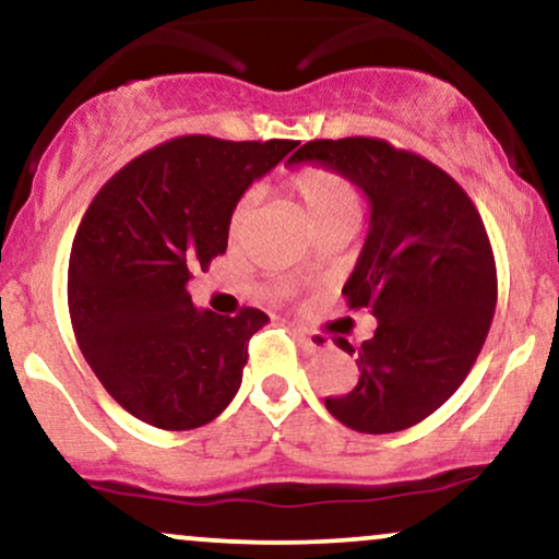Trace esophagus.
<instances>
[{
  "instance_id": "1",
  "label": "esophagus",
  "mask_w": 559,
  "mask_h": 559,
  "mask_svg": "<svg viewBox=\"0 0 559 559\" xmlns=\"http://www.w3.org/2000/svg\"><path fill=\"white\" fill-rule=\"evenodd\" d=\"M294 333H297L301 348H305V352H309V354H312V352H325V348H331V341H328V335L307 331V328H301V325L294 328Z\"/></svg>"
}]
</instances>
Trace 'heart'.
<instances>
[{
    "label": "heart",
    "mask_w": 559,
    "mask_h": 559,
    "mask_svg": "<svg viewBox=\"0 0 559 559\" xmlns=\"http://www.w3.org/2000/svg\"><path fill=\"white\" fill-rule=\"evenodd\" d=\"M288 187L297 194L301 207H305L307 218L312 226L328 228V226H354L361 218V198L359 190L346 174L325 169V166H305L288 179ZM254 207L252 194H245L237 205L231 207L228 215V237L237 239L250 221Z\"/></svg>",
    "instance_id": "obj_1"
}]
</instances>
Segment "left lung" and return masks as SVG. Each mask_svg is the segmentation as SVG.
<instances>
[{
    "mask_svg": "<svg viewBox=\"0 0 559 559\" xmlns=\"http://www.w3.org/2000/svg\"><path fill=\"white\" fill-rule=\"evenodd\" d=\"M288 164L346 174L369 200L344 297L378 328L361 346L338 338L359 380L325 408L367 435L419 425L461 388L492 325L497 271L479 211L440 166L378 138L312 140Z\"/></svg>",
    "mask_w": 559,
    "mask_h": 559,
    "instance_id": "obj_1",
    "label": "left lung"
}]
</instances>
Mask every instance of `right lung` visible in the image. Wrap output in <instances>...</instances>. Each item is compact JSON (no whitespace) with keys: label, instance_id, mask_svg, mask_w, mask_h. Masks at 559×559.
Instances as JSON below:
<instances>
[{"label":"right lung","instance_id":"obj_1","mask_svg":"<svg viewBox=\"0 0 559 559\" xmlns=\"http://www.w3.org/2000/svg\"><path fill=\"white\" fill-rule=\"evenodd\" d=\"M297 145L169 140L114 174L80 221L67 275L72 331L100 385L145 425L203 427L237 395L267 314L198 309L187 281L226 252L247 187Z\"/></svg>","mask_w":559,"mask_h":559}]
</instances>
